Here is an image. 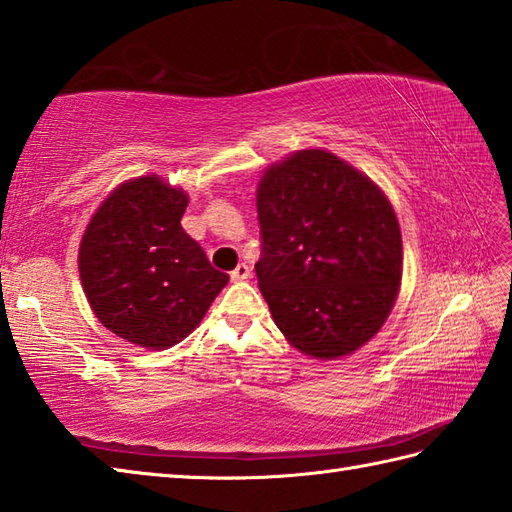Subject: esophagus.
<instances>
[{
  "mask_svg": "<svg viewBox=\"0 0 512 512\" xmlns=\"http://www.w3.org/2000/svg\"><path fill=\"white\" fill-rule=\"evenodd\" d=\"M250 277V268L246 264H237L233 270H231V279L233 281H244Z\"/></svg>",
  "mask_w": 512,
  "mask_h": 512,
  "instance_id": "1",
  "label": "esophagus"
}]
</instances>
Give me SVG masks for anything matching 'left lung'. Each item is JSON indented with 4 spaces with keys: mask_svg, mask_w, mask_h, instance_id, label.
<instances>
[{
    "mask_svg": "<svg viewBox=\"0 0 512 512\" xmlns=\"http://www.w3.org/2000/svg\"><path fill=\"white\" fill-rule=\"evenodd\" d=\"M259 290L281 334L314 358L365 345L389 317L402 277L394 206L365 173L303 149L257 187Z\"/></svg>",
    "mask_w": 512,
    "mask_h": 512,
    "instance_id": "1",
    "label": "left lung"
}]
</instances>
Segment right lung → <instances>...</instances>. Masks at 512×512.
Wrapping results in <instances>:
<instances>
[{
    "instance_id": "obj_1",
    "label": "right lung",
    "mask_w": 512,
    "mask_h": 512,
    "mask_svg": "<svg viewBox=\"0 0 512 512\" xmlns=\"http://www.w3.org/2000/svg\"><path fill=\"white\" fill-rule=\"evenodd\" d=\"M187 204V193L158 176L127 180L99 206L81 239V284L96 319L147 350L180 343L228 284L184 233Z\"/></svg>"
}]
</instances>
